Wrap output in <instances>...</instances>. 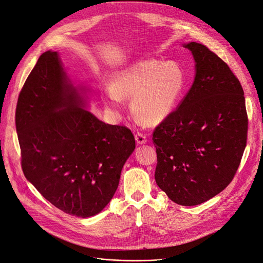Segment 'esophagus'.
I'll use <instances>...</instances> for the list:
<instances>
[{"label": "esophagus", "mask_w": 263, "mask_h": 263, "mask_svg": "<svg viewBox=\"0 0 263 263\" xmlns=\"http://www.w3.org/2000/svg\"><path fill=\"white\" fill-rule=\"evenodd\" d=\"M135 140H136L137 144H139V145H144V144H146L147 137H146V135H144L142 133L138 132V133H136V134H135Z\"/></svg>", "instance_id": "esophagus-1"}]
</instances>
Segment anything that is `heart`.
<instances>
[{"instance_id": "obj_1", "label": "heart", "mask_w": 263, "mask_h": 263, "mask_svg": "<svg viewBox=\"0 0 263 263\" xmlns=\"http://www.w3.org/2000/svg\"><path fill=\"white\" fill-rule=\"evenodd\" d=\"M184 87L185 73L177 63L142 60L114 72L102 100L111 113L118 114L124 109V99L133 97L134 116L156 125L174 110Z\"/></svg>"}]
</instances>
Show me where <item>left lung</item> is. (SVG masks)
I'll use <instances>...</instances> for the list:
<instances>
[{
  "instance_id": "left-lung-1",
  "label": "left lung",
  "mask_w": 263,
  "mask_h": 263,
  "mask_svg": "<svg viewBox=\"0 0 263 263\" xmlns=\"http://www.w3.org/2000/svg\"><path fill=\"white\" fill-rule=\"evenodd\" d=\"M196 74L178 108L155 128V180L180 205H197L233 180L248 137L245 92L230 67L191 42Z\"/></svg>"
}]
</instances>
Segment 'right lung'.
Returning a JSON list of instances; mask_svg holds the SVG:
<instances>
[{
  "instance_id": "add662e5",
  "label": "right lung",
  "mask_w": 263,
  "mask_h": 263,
  "mask_svg": "<svg viewBox=\"0 0 263 263\" xmlns=\"http://www.w3.org/2000/svg\"><path fill=\"white\" fill-rule=\"evenodd\" d=\"M15 127L24 175L45 199L82 218L109 203L135 149L130 129L84 109L55 51L39 58L24 84Z\"/></svg>"
}]
</instances>
